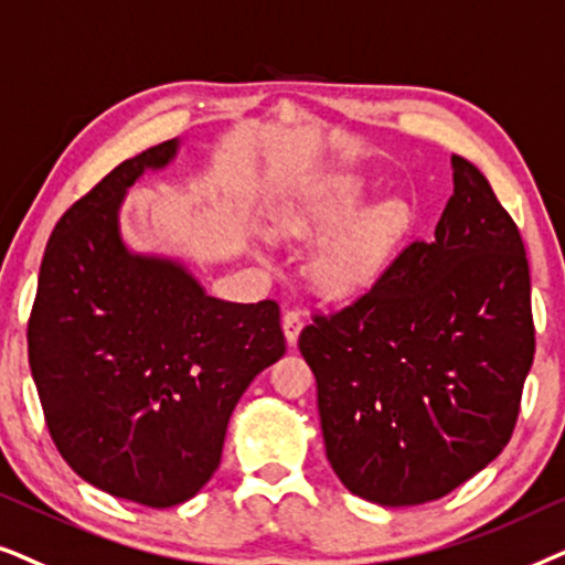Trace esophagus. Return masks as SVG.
<instances>
[{"label":"esophagus","instance_id":"obj_1","mask_svg":"<svg viewBox=\"0 0 565 565\" xmlns=\"http://www.w3.org/2000/svg\"><path fill=\"white\" fill-rule=\"evenodd\" d=\"M302 326H305L302 315L295 312V310H287V312H284V318H281V328H284V335H287V343H289V345H295V343H297L299 333H302Z\"/></svg>","mask_w":565,"mask_h":565}]
</instances>
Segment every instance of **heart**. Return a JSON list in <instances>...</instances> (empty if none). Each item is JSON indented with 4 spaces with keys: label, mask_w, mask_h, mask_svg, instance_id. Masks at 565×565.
Masks as SVG:
<instances>
[{
    "label": "heart",
    "mask_w": 565,
    "mask_h": 565,
    "mask_svg": "<svg viewBox=\"0 0 565 565\" xmlns=\"http://www.w3.org/2000/svg\"><path fill=\"white\" fill-rule=\"evenodd\" d=\"M366 201L370 185L343 172L278 209L270 224L278 239L326 237L307 263V276L330 299H351L370 289L416 224V212L405 199L380 201L361 212Z\"/></svg>",
    "instance_id": "heart-1"
}]
</instances>
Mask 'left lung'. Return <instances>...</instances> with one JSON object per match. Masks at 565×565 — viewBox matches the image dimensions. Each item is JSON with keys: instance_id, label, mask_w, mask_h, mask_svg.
Listing matches in <instances>:
<instances>
[{"instance_id": "obj_1", "label": "left lung", "mask_w": 565, "mask_h": 565, "mask_svg": "<svg viewBox=\"0 0 565 565\" xmlns=\"http://www.w3.org/2000/svg\"><path fill=\"white\" fill-rule=\"evenodd\" d=\"M452 170L431 243L299 335L330 468L382 507L441 499L495 460L535 356L522 235L476 164Z\"/></svg>"}]
</instances>
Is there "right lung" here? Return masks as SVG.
Returning <instances> with one entry per match:
<instances>
[{"label":"right lung","instance_id":"right-lung-1","mask_svg":"<svg viewBox=\"0 0 565 565\" xmlns=\"http://www.w3.org/2000/svg\"><path fill=\"white\" fill-rule=\"evenodd\" d=\"M162 141L110 170L51 232L28 359L51 439L82 480L141 507L193 499L220 468L232 411L284 356L274 299L209 297L191 270L120 237V204L162 170Z\"/></svg>","mask_w":565,"mask_h":565}]
</instances>
